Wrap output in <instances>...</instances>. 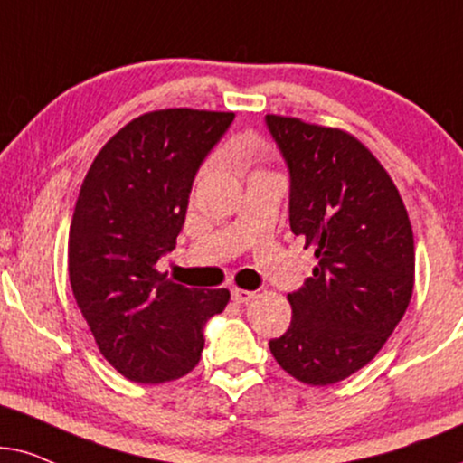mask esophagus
Returning a JSON list of instances; mask_svg holds the SVG:
<instances>
[{"mask_svg":"<svg viewBox=\"0 0 463 463\" xmlns=\"http://www.w3.org/2000/svg\"><path fill=\"white\" fill-rule=\"evenodd\" d=\"M231 296H232V300H235V303H248V300H251L256 296V292H250V289H239V288H235L231 292Z\"/></svg>","mask_w":463,"mask_h":463,"instance_id":"34e87169","label":"esophagus"}]
</instances>
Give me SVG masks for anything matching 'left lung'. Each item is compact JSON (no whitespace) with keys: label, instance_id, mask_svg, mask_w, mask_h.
<instances>
[{"label":"left lung","instance_id":"8db88e82","mask_svg":"<svg viewBox=\"0 0 463 463\" xmlns=\"http://www.w3.org/2000/svg\"><path fill=\"white\" fill-rule=\"evenodd\" d=\"M289 174V228L317 267L288 294L292 324L269 341L283 371L332 385L366 366L402 319L415 283V241L392 177L338 128L269 114Z\"/></svg>","mask_w":463,"mask_h":463}]
</instances>
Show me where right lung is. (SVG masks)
<instances>
[{
  "instance_id": "1",
  "label": "right lung",
  "mask_w": 463,
  "mask_h": 463,
  "mask_svg": "<svg viewBox=\"0 0 463 463\" xmlns=\"http://www.w3.org/2000/svg\"><path fill=\"white\" fill-rule=\"evenodd\" d=\"M232 112L160 109L122 127L84 177L70 226V283L103 357L135 383L199 364L205 324L228 289H190L158 273L175 248L203 160Z\"/></svg>"
}]
</instances>
